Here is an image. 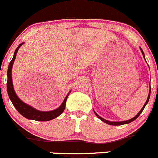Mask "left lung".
Wrapping results in <instances>:
<instances>
[{
  "mask_svg": "<svg viewBox=\"0 0 158 158\" xmlns=\"http://www.w3.org/2000/svg\"><path fill=\"white\" fill-rule=\"evenodd\" d=\"M140 51H141V52H142V54H143V57H144V53H143V51H142V49H141V48H140ZM144 59H145V58H144ZM150 95H151V89H150L149 94H148V99H147V101H146V102H145L144 105L143 106V107H142V109H141V110H140V111H139V113L137 114L136 115V116L134 117V118H133L132 119H130V120H128V121H120V122H112V121H107V120L104 119V118H101V117H100L99 115H98V114H97L96 112H95V111H94V114H96V116L98 117V118H99L100 120H101V121H104V123H106V124H110V125H114V126H117V125H122V124H129V123L132 122L133 121H134V120H136V119H137V118H138V117H139V115H140V114H141V112L143 111V109H144V107H145V106H146V104H148V101H149Z\"/></svg>",
  "mask_w": 158,
  "mask_h": 158,
  "instance_id": "left-lung-1",
  "label": "left lung"
}]
</instances>
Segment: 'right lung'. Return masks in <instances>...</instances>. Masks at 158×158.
<instances>
[{"instance_id":"right-lung-1","label":"right lung","mask_w":158,"mask_h":158,"mask_svg":"<svg viewBox=\"0 0 158 158\" xmlns=\"http://www.w3.org/2000/svg\"><path fill=\"white\" fill-rule=\"evenodd\" d=\"M23 44H24V42L21 43V44H19V46H18V48H17V49L15 50L13 58H12V60H10V64H9L8 69H7V94H8V96L9 98H10V100L11 101L12 104H13V105L15 106V108L18 110V111L19 112L22 116H24V118H27V119L34 120V121H51V120L54 119V118H56L57 117H58L60 114L63 113V111L64 110V108H65V105H66V101H67V98H68V94L67 95V97L65 98V99L64 100L62 104L58 107V108H57L56 110H51V111H47V112L40 111V110H36V109H34V107L24 104L23 101H21V100L18 98V97L17 96V94H15V90H14V87H13V83H12V77H11V69H12V66H13L14 62H15V57H16L18 49H19L20 47H21Z\"/></svg>"}]
</instances>
